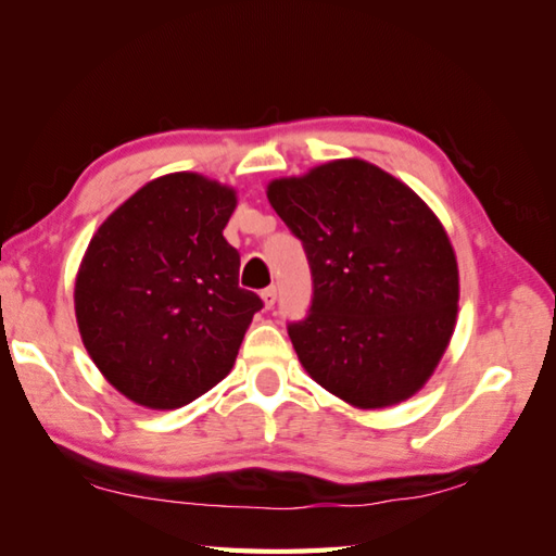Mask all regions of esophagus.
I'll return each mask as SVG.
<instances>
[{
    "label": "esophagus",
    "instance_id": "esophagus-1",
    "mask_svg": "<svg viewBox=\"0 0 556 556\" xmlns=\"http://www.w3.org/2000/svg\"><path fill=\"white\" fill-rule=\"evenodd\" d=\"M261 298H263V305H266V309H270L273 305H276V300H278L276 286H268V288L261 293Z\"/></svg>",
    "mask_w": 556,
    "mask_h": 556
}]
</instances>
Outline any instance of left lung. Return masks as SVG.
I'll return each mask as SVG.
<instances>
[{
    "instance_id": "obj_1",
    "label": "left lung",
    "mask_w": 556,
    "mask_h": 556,
    "mask_svg": "<svg viewBox=\"0 0 556 556\" xmlns=\"http://www.w3.org/2000/svg\"><path fill=\"white\" fill-rule=\"evenodd\" d=\"M303 241L313 305L288 325L315 381L364 410L415 395L450 344L459 270L440 219L393 175L344 159L268 185Z\"/></svg>"
}]
</instances>
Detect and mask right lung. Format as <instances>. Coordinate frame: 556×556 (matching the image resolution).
Segmentation results:
<instances>
[{"label":"right lung","instance_id":"1","mask_svg":"<svg viewBox=\"0 0 556 556\" xmlns=\"http://www.w3.org/2000/svg\"><path fill=\"white\" fill-rule=\"evenodd\" d=\"M237 192L198 173L143 185L85 251L75 280L83 344L129 401L173 410L207 393L237 362L263 300L239 288L224 239Z\"/></svg>","mask_w":556,"mask_h":556}]
</instances>
